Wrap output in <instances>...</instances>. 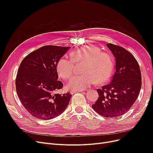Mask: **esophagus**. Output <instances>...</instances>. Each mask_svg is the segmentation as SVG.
<instances>
[{
  "mask_svg": "<svg viewBox=\"0 0 153 153\" xmlns=\"http://www.w3.org/2000/svg\"><path fill=\"white\" fill-rule=\"evenodd\" d=\"M83 91H82V90H80V91H71L70 92H71V94H73L76 93V92H82Z\"/></svg>",
  "mask_w": 153,
  "mask_h": 153,
  "instance_id": "34e87169",
  "label": "esophagus"
}]
</instances>
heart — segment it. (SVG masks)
<instances>
[{
    "label": "heart",
    "instance_id": "b5f03b06",
    "mask_svg": "<svg viewBox=\"0 0 153 153\" xmlns=\"http://www.w3.org/2000/svg\"><path fill=\"white\" fill-rule=\"evenodd\" d=\"M71 58H61L56 64V69L60 77L68 79L73 74L74 63H85L82 68L84 73L75 75L68 81L67 87L72 90L85 89L94 84L95 80L97 83L106 81L114 68L111 56L92 45H86L72 52Z\"/></svg>",
    "mask_w": 153,
    "mask_h": 153
}]
</instances>
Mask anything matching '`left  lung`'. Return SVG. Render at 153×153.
Wrapping results in <instances>:
<instances>
[{
    "mask_svg": "<svg viewBox=\"0 0 153 153\" xmlns=\"http://www.w3.org/2000/svg\"><path fill=\"white\" fill-rule=\"evenodd\" d=\"M107 46L115 58V72L109 84L97 90L99 98L92 107L102 117L115 118L126 113L138 99L141 74L138 61L130 52L111 43Z\"/></svg>",
    "mask_w": 153,
    "mask_h": 153,
    "instance_id": "obj_1",
    "label": "left lung"
}]
</instances>
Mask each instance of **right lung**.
I'll list each match as a JSON object with an SVG mask.
<instances>
[{"label":"right lung","instance_id":"obj_1","mask_svg":"<svg viewBox=\"0 0 153 153\" xmlns=\"http://www.w3.org/2000/svg\"><path fill=\"white\" fill-rule=\"evenodd\" d=\"M70 47L47 45L30 53L20 65L16 91L25 108L32 116L48 120L61 115L72 95L56 94L63 84L58 81L56 64Z\"/></svg>","mask_w":153,"mask_h":153}]
</instances>
